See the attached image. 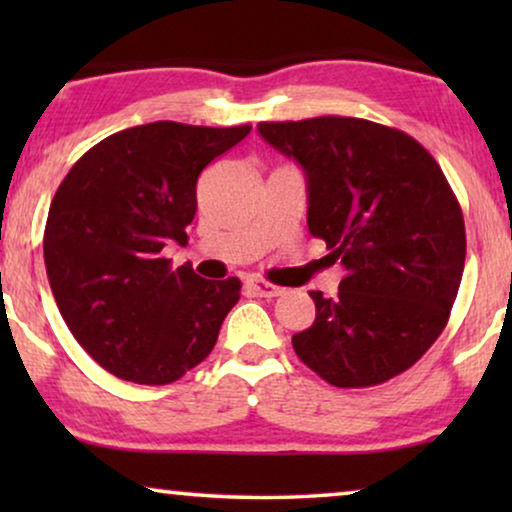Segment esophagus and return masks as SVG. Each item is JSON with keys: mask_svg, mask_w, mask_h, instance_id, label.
Returning a JSON list of instances; mask_svg holds the SVG:
<instances>
[{"mask_svg": "<svg viewBox=\"0 0 512 512\" xmlns=\"http://www.w3.org/2000/svg\"><path fill=\"white\" fill-rule=\"evenodd\" d=\"M247 286L256 293V296H261V298H275V296H282V293H284L282 286L265 282V279H261V277L247 279Z\"/></svg>", "mask_w": 512, "mask_h": 512, "instance_id": "esophagus-1", "label": "esophagus"}]
</instances>
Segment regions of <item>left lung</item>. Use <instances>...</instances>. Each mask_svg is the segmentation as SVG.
<instances>
[{"label": "left lung", "mask_w": 512, "mask_h": 512, "mask_svg": "<svg viewBox=\"0 0 512 512\" xmlns=\"http://www.w3.org/2000/svg\"><path fill=\"white\" fill-rule=\"evenodd\" d=\"M303 167L307 228L345 265L333 298L310 291L317 319L293 335L333 387H375L422 359L450 319L466 261L464 214L417 139L366 118L258 123Z\"/></svg>", "instance_id": "obj_1"}]
</instances>
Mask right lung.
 I'll return each mask as SVG.
<instances>
[{"label":"right lung","mask_w":512,"mask_h":512,"mask_svg":"<svg viewBox=\"0 0 512 512\" xmlns=\"http://www.w3.org/2000/svg\"><path fill=\"white\" fill-rule=\"evenodd\" d=\"M249 130L156 121L114 132L55 191L48 282L76 342L111 375L170 384L214 349L242 282L174 270L160 254L170 240H188L200 172Z\"/></svg>","instance_id":"1"}]
</instances>
